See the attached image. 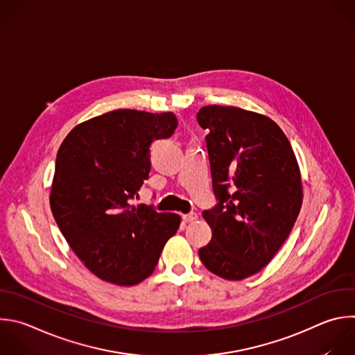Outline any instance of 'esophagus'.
I'll return each mask as SVG.
<instances>
[{
	"label": "esophagus",
	"mask_w": 355,
	"mask_h": 355,
	"mask_svg": "<svg viewBox=\"0 0 355 355\" xmlns=\"http://www.w3.org/2000/svg\"><path fill=\"white\" fill-rule=\"evenodd\" d=\"M182 218H184V221H185V223H192V221H195V220L198 218V214L192 211V213L184 214V216H182Z\"/></svg>",
	"instance_id": "34e87169"
}]
</instances>
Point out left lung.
I'll return each instance as SVG.
<instances>
[{
  "label": "left lung",
  "instance_id": "1",
  "mask_svg": "<svg viewBox=\"0 0 355 355\" xmlns=\"http://www.w3.org/2000/svg\"><path fill=\"white\" fill-rule=\"evenodd\" d=\"M196 120L218 203L202 213L211 228L199 250L207 270L243 280L261 272L290 235L302 205L293 148L269 116L239 107L205 105Z\"/></svg>",
  "mask_w": 355,
  "mask_h": 355
}]
</instances>
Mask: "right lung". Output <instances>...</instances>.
Instances as JSON below:
<instances>
[{
  "mask_svg": "<svg viewBox=\"0 0 355 355\" xmlns=\"http://www.w3.org/2000/svg\"><path fill=\"white\" fill-rule=\"evenodd\" d=\"M177 125L173 112L114 110L76 125L58 149L53 216L75 255L104 282H144L180 227L175 213L132 205L149 178L152 142Z\"/></svg>",
  "mask_w": 355,
  "mask_h": 355,
  "instance_id": "right-lung-1",
  "label": "right lung"
}]
</instances>
